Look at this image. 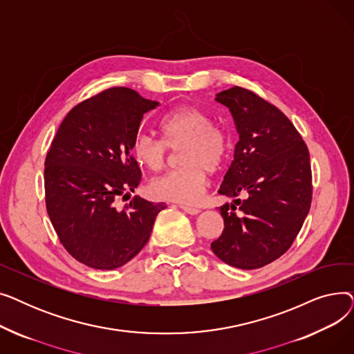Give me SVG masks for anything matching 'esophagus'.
<instances>
[{
    "label": "esophagus",
    "mask_w": 354,
    "mask_h": 354,
    "mask_svg": "<svg viewBox=\"0 0 354 354\" xmlns=\"http://www.w3.org/2000/svg\"><path fill=\"white\" fill-rule=\"evenodd\" d=\"M180 208H182V211H185V212L189 214V215H198L201 212L198 208H192V207H187V205H182Z\"/></svg>",
    "instance_id": "obj_1"
}]
</instances>
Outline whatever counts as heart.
Segmentation results:
<instances>
[{
  "mask_svg": "<svg viewBox=\"0 0 354 354\" xmlns=\"http://www.w3.org/2000/svg\"><path fill=\"white\" fill-rule=\"evenodd\" d=\"M162 140L147 135L135 136L132 155L152 172H159L169 160V151H179L182 167L155 179L149 189L163 201L196 203L207 188L208 171L216 172L228 152L227 133L212 124L211 116L195 106H180L159 122Z\"/></svg>",
  "mask_w": 354,
  "mask_h": 354,
  "instance_id": "heart-1",
  "label": "heart"
}]
</instances>
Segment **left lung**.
I'll use <instances>...</instances> for the list:
<instances>
[{"mask_svg":"<svg viewBox=\"0 0 354 354\" xmlns=\"http://www.w3.org/2000/svg\"><path fill=\"white\" fill-rule=\"evenodd\" d=\"M215 100L230 109L239 140L218 191L235 199L219 208L224 231L211 248L228 266L255 270L280 258L303 227L313 192L310 153L283 111L255 93L235 86Z\"/></svg>","mask_w":354,"mask_h":354,"instance_id":"8db88e82","label":"left lung"}]
</instances>
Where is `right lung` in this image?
Returning a JSON list of instances; mask_svg holds the SVG:
<instances>
[{"label": "right lung", "mask_w": 354, "mask_h": 354, "mask_svg": "<svg viewBox=\"0 0 354 354\" xmlns=\"http://www.w3.org/2000/svg\"><path fill=\"white\" fill-rule=\"evenodd\" d=\"M159 103L126 87L107 88L62 122L46 158V207L60 243L79 263L115 270L136 257L166 208L135 196L124 209L115 201L142 179L132 156L143 115Z\"/></svg>", "instance_id": "add662e5"}]
</instances>
